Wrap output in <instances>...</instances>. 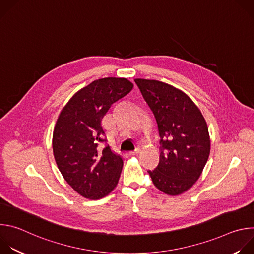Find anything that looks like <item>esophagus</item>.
I'll use <instances>...</instances> for the list:
<instances>
[{"mask_svg": "<svg viewBox=\"0 0 254 254\" xmlns=\"http://www.w3.org/2000/svg\"><path fill=\"white\" fill-rule=\"evenodd\" d=\"M139 152H140V149H138V148H137V149H135L134 151H131V152H129V154H130L131 156H135V155H137Z\"/></svg>", "mask_w": 254, "mask_h": 254, "instance_id": "34e87169", "label": "esophagus"}]
</instances>
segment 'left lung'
Here are the masks:
<instances>
[{
  "label": "left lung",
  "instance_id": "obj_1",
  "mask_svg": "<svg viewBox=\"0 0 254 254\" xmlns=\"http://www.w3.org/2000/svg\"><path fill=\"white\" fill-rule=\"evenodd\" d=\"M134 81L156 118L161 137L159 165L148 173L162 192L171 196L182 194L195 184L207 163V124L184 92L158 80Z\"/></svg>",
  "mask_w": 254,
  "mask_h": 254
}]
</instances>
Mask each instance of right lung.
Listing matches in <instances>:
<instances>
[{
    "label": "right lung",
    "instance_id": "add662e5",
    "mask_svg": "<svg viewBox=\"0 0 254 254\" xmlns=\"http://www.w3.org/2000/svg\"><path fill=\"white\" fill-rule=\"evenodd\" d=\"M132 87L126 78L94 80L72 96L56 122L52 140L56 164L66 182L85 198L100 199L119 182L124 161L107 143L101 121Z\"/></svg>",
    "mask_w": 254,
    "mask_h": 254
}]
</instances>
